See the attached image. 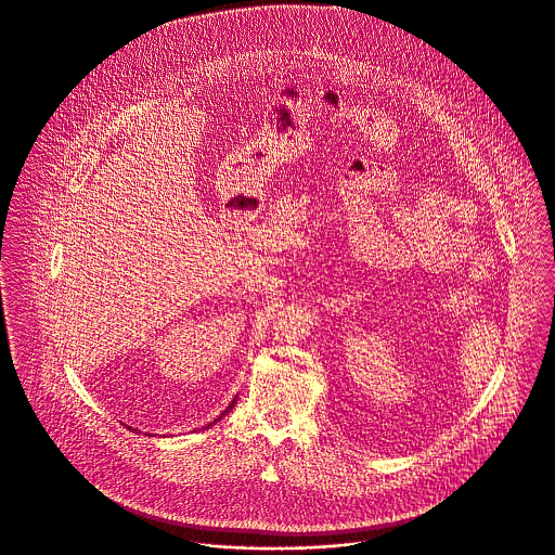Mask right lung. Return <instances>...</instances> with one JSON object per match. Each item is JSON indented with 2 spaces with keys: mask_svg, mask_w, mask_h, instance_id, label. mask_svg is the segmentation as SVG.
Wrapping results in <instances>:
<instances>
[{
  "mask_svg": "<svg viewBox=\"0 0 555 555\" xmlns=\"http://www.w3.org/2000/svg\"><path fill=\"white\" fill-rule=\"evenodd\" d=\"M234 402H236V398H234V400H232V402H230V404H228V409H225V411H223V413H221V415H225V413H230V409H232V406H234ZM221 415H219V417H217V420H221ZM217 420H215V422H217ZM215 422H210V424H208V426H212V424H215Z\"/></svg>",
  "mask_w": 555,
  "mask_h": 555,
  "instance_id": "obj_1",
  "label": "right lung"
}]
</instances>
